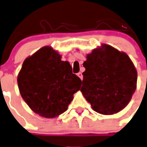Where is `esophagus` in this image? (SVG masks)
Listing matches in <instances>:
<instances>
[{
    "label": "esophagus",
    "instance_id": "obj_1",
    "mask_svg": "<svg viewBox=\"0 0 147 147\" xmlns=\"http://www.w3.org/2000/svg\"><path fill=\"white\" fill-rule=\"evenodd\" d=\"M77 76L80 78V79H81V80L83 79V76H82V72H78V73L77 74Z\"/></svg>",
    "mask_w": 147,
    "mask_h": 147
}]
</instances>
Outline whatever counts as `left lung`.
Instances as JSON below:
<instances>
[{
	"instance_id": "8db88e82",
	"label": "left lung",
	"mask_w": 147,
	"mask_h": 147,
	"mask_svg": "<svg viewBox=\"0 0 147 147\" xmlns=\"http://www.w3.org/2000/svg\"><path fill=\"white\" fill-rule=\"evenodd\" d=\"M81 91L96 113L112 115L123 109L137 88L138 73L128 56L102 45L88 54Z\"/></svg>"
}]
</instances>
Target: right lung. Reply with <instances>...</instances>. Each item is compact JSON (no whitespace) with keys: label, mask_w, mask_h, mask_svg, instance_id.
Instances as JSON below:
<instances>
[{"label":"right lung","mask_w":147,"mask_h":147,"mask_svg":"<svg viewBox=\"0 0 147 147\" xmlns=\"http://www.w3.org/2000/svg\"><path fill=\"white\" fill-rule=\"evenodd\" d=\"M22 99L32 111L55 118L67 110L82 80L67 61L51 47H44L26 59L17 78Z\"/></svg>","instance_id":"right-lung-1"}]
</instances>
